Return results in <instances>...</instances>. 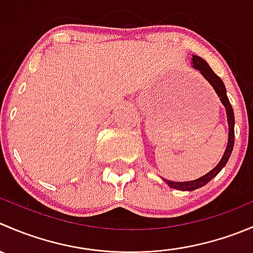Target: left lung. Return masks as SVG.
<instances>
[{
  "instance_id": "1",
  "label": "left lung",
  "mask_w": 253,
  "mask_h": 253,
  "mask_svg": "<svg viewBox=\"0 0 253 253\" xmlns=\"http://www.w3.org/2000/svg\"><path fill=\"white\" fill-rule=\"evenodd\" d=\"M193 64H194L193 67H194L197 70H199V72L203 74V77H204L205 79L211 84V86L214 87V90L216 91L217 96H219L220 100H221L222 105H224L225 109H226L227 122H229V142H227V147L226 149H225V153L224 156H222L220 163L217 164L212 170H210L209 173L205 174L204 176H202V178L197 179V180H192V181H171V180H167V179H164V181H166L170 188L178 189V190H185V192L202 188V186H204L205 184L209 183L214 176H216L217 174L220 173V170L226 166L227 161H229L230 156H231V152H232V148H234V142H235L234 111H232V106L231 104H230L229 99H227L226 89H225L224 83H222V80L220 79L214 72H212V69L208 65L207 61H205L203 58H200V56L193 55Z\"/></svg>"
}]
</instances>
